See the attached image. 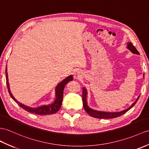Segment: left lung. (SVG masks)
<instances>
[{"label": "left lung", "instance_id": "1", "mask_svg": "<svg viewBox=\"0 0 149 149\" xmlns=\"http://www.w3.org/2000/svg\"><path fill=\"white\" fill-rule=\"evenodd\" d=\"M127 47L131 52H132L133 53L139 54V52L137 51L136 47L133 46V44L131 42L127 43ZM86 95H87L86 89H85V88H82V102H83V106H84V109L85 110V111L87 112L90 116L97 119H112V118H116V117H118L120 116L123 115L124 113L127 112L130 109H131L134 105L136 104L138 98L140 97V96H138L137 100L133 103L132 105H131L130 107H129L128 109L123 110V111L119 112H106L97 111V110H95L89 108L87 105V102H86Z\"/></svg>", "mask_w": 149, "mask_h": 149}]
</instances>
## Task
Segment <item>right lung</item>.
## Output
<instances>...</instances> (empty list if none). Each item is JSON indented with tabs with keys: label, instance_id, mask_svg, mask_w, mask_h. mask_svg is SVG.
Returning a JSON list of instances; mask_svg holds the SVG:
<instances>
[{
	"label": "right lung",
	"instance_id": "1",
	"mask_svg": "<svg viewBox=\"0 0 149 149\" xmlns=\"http://www.w3.org/2000/svg\"><path fill=\"white\" fill-rule=\"evenodd\" d=\"M6 83L7 86H8V91L10 96H11V98L14 100V101H15L16 103H18L19 107H22V109L25 110L26 111L37 114V115H48V114H53L56 113L59 110H60V107L61 106L62 100H63V89L65 85L67 84V83L69 81L73 80V77L72 75H70L67 77L66 79H65L64 80L61 82L60 84H58L56 88V99L53 103H52L49 105H43L37 108H31L28 106H26L25 105L22 104V103H19L18 101L14 98V96L11 94V91L9 89V85L8 82V72H7V66L6 68Z\"/></svg>",
	"mask_w": 149,
	"mask_h": 149
}]
</instances>
